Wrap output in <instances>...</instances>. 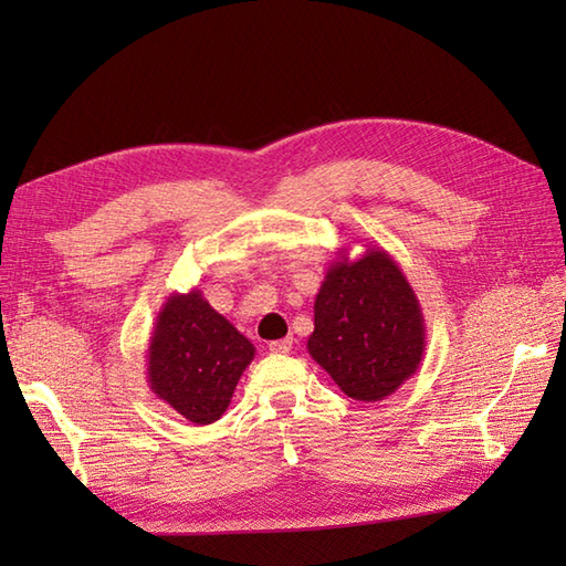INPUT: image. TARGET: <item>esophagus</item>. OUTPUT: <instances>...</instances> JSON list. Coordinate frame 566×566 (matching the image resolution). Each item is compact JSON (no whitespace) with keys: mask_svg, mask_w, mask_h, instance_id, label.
I'll list each match as a JSON object with an SVG mask.
<instances>
[{"mask_svg":"<svg viewBox=\"0 0 566 566\" xmlns=\"http://www.w3.org/2000/svg\"><path fill=\"white\" fill-rule=\"evenodd\" d=\"M292 345H294V338L272 340V343H270V353H274V355H284V353H290V350H292Z\"/></svg>","mask_w":566,"mask_h":566,"instance_id":"1","label":"esophagus"}]
</instances>
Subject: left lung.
<instances>
[{
	"instance_id": "left-lung-1",
	"label": "left lung",
	"mask_w": 566,
	"mask_h": 566,
	"mask_svg": "<svg viewBox=\"0 0 566 566\" xmlns=\"http://www.w3.org/2000/svg\"><path fill=\"white\" fill-rule=\"evenodd\" d=\"M308 353L355 401L387 399L416 375L426 326L411 284L387 250L335 260L316 294Z\"/></svg>"
}]
</instances>
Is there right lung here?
Masks as SVG:
<instances>
[{"label": "right lung", "mask_w": 566, "mask_h": 566, "mask_svg": "<svg viewBox=\"0 0 566 566\" xmlns=\"http://www.w3.org/2000/svg\"><path fill=\"white\" fill-rule=\"evenodd\" d=\"M255 347L209 306L199 290L163 304L148 345V384L197 426L219 420Z\"/></svg>", "instance_id": "obj_1"}]
</instances>
